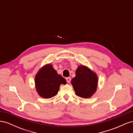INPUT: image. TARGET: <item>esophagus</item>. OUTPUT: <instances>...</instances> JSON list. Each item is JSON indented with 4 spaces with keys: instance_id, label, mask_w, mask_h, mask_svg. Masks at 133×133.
<instances>
[{
    "instance_id": "obj_1",
    "label": "esophagus",
    "mask_w": 133,
    "mask_h": 133,
    "mask_svg": "<svg viewBox=\"0 0 133 133\" xmlns=\"http://www.w3.org/2000/svg\"><path fill=\"white\" fill-rule=\"evenodd\" d=\"M66 80L68 83H69L70 82V80H71V78L70 77H68V78H66Z\"/></svg>"
}]
</instances>
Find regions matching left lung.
I'll list each match as a JSON object with an SVG mask.
<instances>
[{
	"label": "left lung",
	"instance_id": "obj_1",
	"mask_svg": "<svg viewBox=\"0 0 133 133\" xmlns=\"http://www.w3.org/2000/svg\"><path fill=\"white\" fill-rule=\"evenodd\" d=\"M75 94L83 98H90L97 88L96 75L88 68L80 66L76 70L75 77L71 79Z\"/></svg>",
	"mask_w": 133,
	"mask_h": 133
}]
</instances>
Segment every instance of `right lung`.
Segmentation results:
<instances>
[{
	"mask_svg": "<svg viewBox=\"0 0 133 133\" xmlns=\"http://www.w3.org/2000/svg\"><path fill=\"white\" fill-rule=\"evenodd\" d=\"M35 82L39 95L48 99L57 95L60 84H65L66 80L57 74L51 64H48L39 70L35 76Z\"/></svg>",
	"mask_w": 133,
	"mask_h": 133,
	"instance_id": "add662e5",
	"label": "right lung"
}]
</instances>
